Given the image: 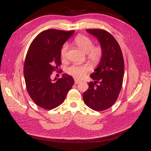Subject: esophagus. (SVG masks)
I'll return each mask as SVG.
<instances>
[{"label": "esophagus", "mask_w": 151, "mask_h": 151, "mask_svg": "<svg viewBox=\"0 0 151 151\" xmlns=\"http://www.w3.org/2000/svg\"><path fill=\"white\" fill-rule=\"evenodd\" d=\"M74 81H75V84H78L80 83V82H81V81H79V80H78V79H75Z\"/></svg>", "instance_id": "esophagus-1"}]
</instances>
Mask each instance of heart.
<instances>
[{"instance_id":"heart-1","label":"heart","mask_w":151,"mask_h":151,"mask_svg":"<svg viewBox=\"0 0 151 151\" xmlns=\"http://www.w3.org/2000/svg\"><path fill=\"white\" fill-rule=\"evenodd\" d=\"M74 43L84 53L87 54V57L93 63H98L103 57V50L100 45L94 46L93 41L88 36L79 35L74 40ZM68 46L67 43L61 48L60 55L65 58L67 55ZM90 70V67L87 65H73L67 68V72L76 78H82Z\"/></svg>"}]
</instances>
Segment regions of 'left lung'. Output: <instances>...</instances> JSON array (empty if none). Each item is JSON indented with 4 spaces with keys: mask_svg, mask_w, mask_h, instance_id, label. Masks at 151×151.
Returning a JSON list of instances; mask_svg holds the SVG:
<instances>
[{
    "mask_svg": "<svg viewBox=\"0 0 151 151\" xmlns=\"http://www.w3.org/2000/svg\"><path fill=\"white\" fill-rule=\"evenodd\" d=\"M96 37L103 50L98 67L90 77L94 82L88 83L83 94L84 103L93 110L100 111L110 108L120 94L124 76V60L119 44L108 31L87 29Z\"/></svg>",
    "mask_w": 151,
    "mask_h": 151,
    "instance_id": "1",
    "label": "left lung"
}]
</instances>
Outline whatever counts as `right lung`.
Here are the masks:
<instances>
[{
  "instance_id": "add662e5",
  "label": "right lung",
  "mask_w": 151,
  "mask_h": 151,
  "mask_svg": "<svg viewBox=\"0 0 151 151\" xmlns=\"http://www.w3.org/2000/svg\"><path fill=\"white\" fill-rule=\"evenodd\" d=\"M74 31H43L33 40L27 52L24 65L27 91L35 104L43 109H52L60 105L74 84L73 77L67 74L53 81L50 77L61 64L63 45Z\"/></svg>"
}]
</instances>
